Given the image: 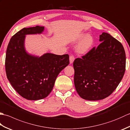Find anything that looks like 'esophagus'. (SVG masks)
Wrapping results in <instances>:
<instances>
[{"label": "esophagus", "mask_w": 130, "mask_h": 130, "mask_svg": "<svg viewBox=\"0 0 130 130\" xmlns=\"http://www.w3.org/2000/svg\"><path fill=\"white\" fill-rule=\"evenodd\" d=\"M69 59H70V63H72L74 62V60H75V57H74L73 55H71V56H70Z\"/></svg>", "instance_id": "34e87169"}]
</instances>
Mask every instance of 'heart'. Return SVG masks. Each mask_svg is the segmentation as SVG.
<instances>
[{
    "label": "heart",
    "instance_id": "b5f03b06",
    "mask_svg": "<svg viewBox=\"0 0 130 130\" xmlns=\"http://www.w3.org/2000/svg\"><path fill=\"white\" fill-rule=\"evenodd\" d=\"M80 43L78 47V51L80 54L86 53L92 48L94 44V38L90 35H86V34H82L79 37V40H82Z\"/></svg>",
    "mask_w": 130,
    "mask_h": 130
}]
</instances>
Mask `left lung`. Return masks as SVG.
Listing matches in <instances>:
<instances>
[{
	"label": "left lung",
	"mask_w": 130,
	"mask_h": 130,
	"mask_svg": "<svg viewBox=\"0 0 130 130\" xmlns=\"http://www.w3.org/2000/svg\"><path fill=\"white\" fill-rule=\"evenodd\" d=\"M102 42L73 62L74 85L80 97L97 101L110 95L125 72L126 54L120 42L107 33L99 36Z\"/></svg>",
	"instance_id": "8db88e82"
}]
</instances>
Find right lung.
<instances>
[{"instance_id": "obj_1", "label": "right lung", "mask_w": 130, "mask_h": 130, "mask_svg": "<svg viewBox=\"0 0 130 130\" xmlns=\"http://www.w3.org/2000/svg\"><path fill=\"white\" fill-rule=\"evenodd\" d=\"M44 27L24 28L10 40L5 56V71L8 80L19 95L28 100L46 98L51 93L57 75L69 63L68 54L47 53L41 57L27 53L26 35L41 34Z\"/></svg>"}]
</instances>
